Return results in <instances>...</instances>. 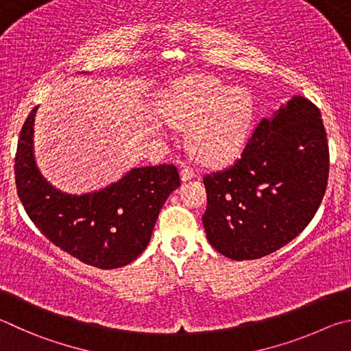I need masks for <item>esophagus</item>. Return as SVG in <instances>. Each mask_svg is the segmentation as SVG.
<instances>
[{
  "label": "esophagus",
  "mask_w": 351,
  "mask_h": 351,
  "mask_svg": "<svg viewBox=\"0 0 351 351\" xmlns=\"http://www.w3.org/2000/svg\"><path fill=\"white\" fill-rule=\"evenodd\" d=\"M195 176H197V171H195L194 168H191V166H185V168L180 171V177H182L183 182L191 180V179H194Z\"/></svg>",
  "instance_id": "obj_1"
}]
</instances>
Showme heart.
Listing matches in <instances>:
<instances>
[{
	"mask_svg": "<svg viewBox=\"0 0 351 351\" xmlns=\"http://www.w3.org/2000/svg\"><path fill=\"white\" fill-rule=\"evenodd\" d=\"M172 126L191 129L189 146L200 160L220 163L241 151L253 120L251 95L211 77L179 83L168 104Z\"/></svg>",
	"mask_w": 351,
	"mask_h": 351,
	"instance_id": "obj_1",
	"label": "heart"
}]
</instances>
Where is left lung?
<instances>
[{"label":"left lung","mask_w":351,"mask_h":351,"mask_svg":"<svg viewBox=\"0 0 351 351\" xmlns=\"http://www.w3.org/2000/svg\"><path fill=\"white\" fill-rule=\"evenodd\" d=\"M330 154L321 110L293 97L262 119L230 168L204 177L210 243L232 261H254L291 242L327 189Z\"/></svg>","instance_id":"1"}]
</instances>
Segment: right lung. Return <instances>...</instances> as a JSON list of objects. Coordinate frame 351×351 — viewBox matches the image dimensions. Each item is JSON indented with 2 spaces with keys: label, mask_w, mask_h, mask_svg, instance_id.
<instances>
[{
  "label": "right lung",
  "mask_w": 351,
  "mask_h": 351,
  "mask_svg": "<svg viewBox=\"0 0 351 351\" xmlns=\"http://www.w3.org/2000/svg\"><path fill=\"white\" fill-rule=\"evenodd\" d=\"M30 110L15 156L16 193L27 216L55 247L86 265L112 269L143 253L169 194L180 186L174 165L134 168L100 191L72 195L47 183L34 157Z\"/></svg>",
  "instance_id": "right-lung-1"
}]
</instances>
